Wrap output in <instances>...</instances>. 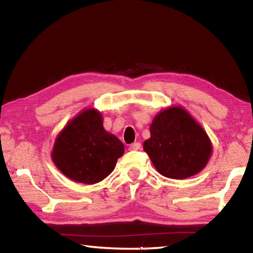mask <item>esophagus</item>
<instances>
[{"label":"esophagus","instance_id":"esophagus-1","mask_svg":"<svg viewBox=\"0 0 253 253\" xmlns=\"http://www.w3.org/2000/svg\"><path fill=\"white\" fill-rule=\"evenodd\" d=\"M140 149V143H132L129 145V151H138Z\"/></svg>","mask_w":253,"mask_h":253}]
</instances>
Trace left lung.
Masks as SVG:
<instances>
[{
	"instance_id": "1",
	"label": "left lung",
	"mask_w": 253,
	"mask_h": 253,
	"mask_svg": "<svg viewBox=\"0 0 253 253\" xmlns=\"http://www.w3.org/2000/svg\"><path fill=\"white\" fill-rule=\"evenodd\" d=\"M144 151L163 176L184 179L201 172L211 157L212 144L205 130L179 106L158 113L149 127Z\"/></svg>"
}]
</instances>
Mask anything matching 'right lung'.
I'll list each match as a JSON object with an SVG mask.
<instances>
[{
  "instance_id": "obj_1",
  "label": "right lung",
  "mask_w": 253,
  "mask_h": 253,
  "mask_svg": "<svg viewBox=\"0 0 253 253\" xmlns=\"http://www.w3.org/2000/svg\"><path fill=\"white\" fill-rule=\"evenodd\" d=\"M124 152L121 140L105 130L101 114L90 108L81 111L60 131L51 157L72 181L95 184L113 172Z\"/></svg>"
}]
</instances>
